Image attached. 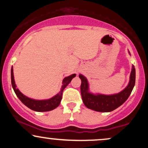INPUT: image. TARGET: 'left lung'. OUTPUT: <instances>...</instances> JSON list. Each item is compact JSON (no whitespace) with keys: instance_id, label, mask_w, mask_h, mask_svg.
I'll list each match as a JSON object with an SVG mask.
<instances>
[{"instance_id":"8db88e82","label":"left lung","mask_w":148,"mask_h":148,"mask_svg":"<svg viewBox=\"0 0 148 148\" xmlns=\"http://www.w3.org/2000/svg\"><path fill=\"white\" fill-rule=\"evenodd\" d=\"M130 54V52L129 51ZM81 80V92L82 100L87 108L98 112H111L121 106L128 99L134 87L136 81V69L132 65L130 74V82L125 89L120 92L113 95H102L90 92L89 84L87 79L80 74Z\"/></svg>"}]
</instances>
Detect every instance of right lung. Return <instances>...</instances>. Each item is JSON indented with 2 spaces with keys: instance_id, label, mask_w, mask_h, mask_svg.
Masks as SVG:
<instances>
[{
  "instance_id": "obj_1",
  "label": "right lung",
  "mask_w": 148,
  "mask_h": 148,
  "mask_svg": "<svg viewBox=\"0 0 148 148\" xmlns=\"http://www.w3.org/2000/svg\"><path fill=\"white\" fill-rule=\"evenodd\" d=\"M76 76V74H73L72 75L67 76L63 79L62 81V86H61L60 91L53 96V97L50 98L48 99H43V100H37L33 99L31 98L25 96L24 95L22 94L19 90L16 88V84H15L14 78V73H13V67L11 68V81H12V86L13 89L15 94L16 95L17 97L21 100V101L23 104L25 105L27 107L30 108L31 110H33L35 111L38 112H46L52 111V110L55 109L58 106L60 105L61 99H62V92L64 89L67 87V86L69 83L71 82L73 78Z\"/></svg>"
}]
</instances>
